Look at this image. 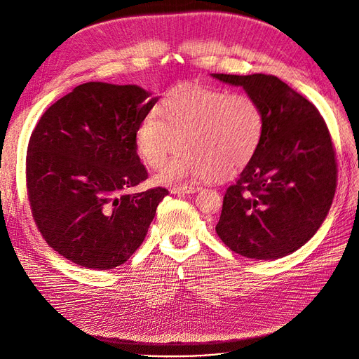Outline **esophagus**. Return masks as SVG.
Segmentation results:
<instances>
[{"mask_svg": "<svg viewBox=\"0 0 359 359\" xmlns=\"http://www.w3.org/2000/svg\"><path fill=\"white\" fill-rule=\"evenodd\" d=\"M198 190H199V187H194V186H175V187L170 189V193L182 194V193H194Z\"/></svg>", "mask_w": 359, "mask_h": 359, "instance_id": "esophagus-1", "label": "esophagus"}]
</instances>
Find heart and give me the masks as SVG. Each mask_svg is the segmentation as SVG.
<instances>
[{
	"mask_svg": "<svg viewBox=\"0 0 359 359\" xmlns=\"http://www.w3.org/2000/svg\"><path fill=\"white\" fill-rule=\"evenodd\" d=\"M264 111L247 94L223 88L180 85L161 97L156 116L136 130V148L147 166L158 170L180 147L158 181L227 178L243 170L262 142Z\"/></svg>",
	"mask_w": 359,
	"mask_h": 359,
	"instance_id": "b5f03b06",
	"label": "heart"
}]
</instances>
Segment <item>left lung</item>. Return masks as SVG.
<instances>
[{
	"label": "left lung",
	"mask_w": 359,
	"mask_h": 359,
	"mask_svg": "<svg viewBox=\"0 0 359 359\" xmlns=\"http://www.w3.org/2000/svg\"><path fill=\"white\" fill-rule=\"evenodd\" d=\"M257 100L265 132L255 157L227 187L220 240L232 252L278 259L306 244L327 217L337 189L332 137L318 107L273 74H223Z\"/></svg>",
	"instance_id": "obj_1"
}]
</instances>
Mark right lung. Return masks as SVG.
<instances>
[{"instance_id": "add662e5", "label": "right lung", "mask_w": 359, "mask_h": 359, "mask_svg": "<svg viewBox=\"0 0 359 359\" xmlns=\"http://www.w3.org/2000/svg\"><path fill=\"white\" fill-rule=\"evenodd\" d=\"M136 85L86 82L41 115L27 149V194L43 240L91 269L123 265L169 191L148 178L136 130L157 99Z\"/></svg>"}]
</instances>
